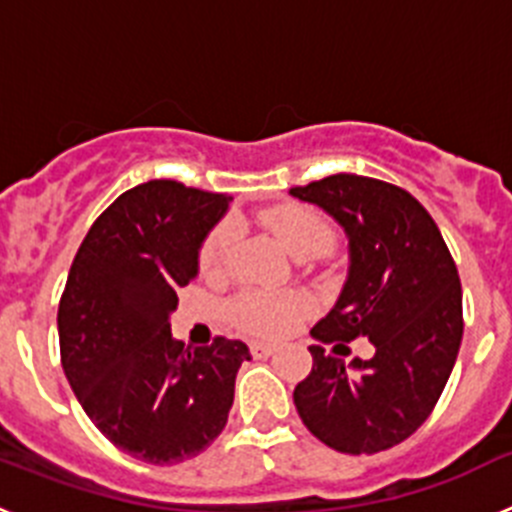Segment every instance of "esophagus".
<instances>
[{
  "label": "esophagus",
  "instance_id": "34e87169",
  "mask_svg": "<svg viewBox=\"0 0 512 512\" xmlns=\"http://www.w3.org/2000/svg\"><path fill=\"white\" fill-rule=\"evenodd\" d=\"M248 348H251V356H256V359H266V356H271L274 351H277V346H271V343H261V341H253Z\"/></svg>",
  "mask_w": 512,
  "mask_h": 512
}]
</instances>
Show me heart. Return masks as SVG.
I'll list each match as a JSON object with an SVG mask.
<instances>
[{
  "label": "heart",
  "mask_w": 512,
  "mask_h": 512,
  "mask_svg": "<svg viewBox=\"0 0 512 512\" xmlns=\"http://www.w3.org/2000/svg\"><path fill=\"white\" fill-rule=\"evenodd\" d=\"M269 230L292 256H318L333 243V228L320 212L305 205H277L259 215ZM235 225L230 220L217 225L200 248V269L207 277H220L235 246ZM310 310V300L300 292H261L248 289L235 297L228 315L235 325L251 336H282Z\"/></svg>",
  "instance_id": "b5f03b06"
}]
</instances>
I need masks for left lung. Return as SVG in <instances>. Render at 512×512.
Listing matches in <instances>:
<instances>
[{"instance_id":"obj_1","label":"left lung","mask_w":512,"mask_h":512,"mask_svg":"<svg viewBox=\"0 0 512 512\" xmlns=\"http://www.w3.org/2000/svg\"><path fill=\"white\" fill-rule=\"evenodd\" d=\"M292 194L336 217L351 251L336 307L310 330L318 346L295 408L330 449L387 451L428 420L449 382L464 336L459 271L433 217L397 184L333 174ZM356 337L375 356L346 365Z\"/></svg>"}]
</instances>
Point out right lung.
Instances as JSON below:
<instances>
[{
  "label": "right lung",
  "instance_id": "right-lung-1",
  "mask_svg": "<svg viewBox=\"0 0 512 512\" xmlns=\"http://www.w3.org/2000/svg\"><path fill=\"white\" fill-rule=\"evenodd\" d=\"M230 194L153 179L122 192L94 220L58 305L61 364L84 413L117 449L146 464H179L223 433L243 341L194 348L171 338L176 289Z\"/></svg>",
  "mask_w": 512,
  "mask_h": 512
}]
</instances>
